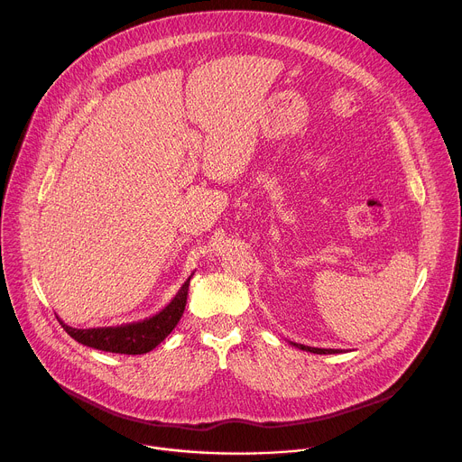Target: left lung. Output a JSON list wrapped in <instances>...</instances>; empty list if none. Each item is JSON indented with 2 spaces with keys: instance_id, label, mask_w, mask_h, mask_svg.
<instances>
[{
  "instance_id": "8db88e82",
  "label": "left lung",
  "mask_w": 462,
  "mask_h": 462,
  "mask_svg": "<svg viewBox=\"0 0 462 462\" xmlns=\"http://www.w3.org/2000/svg\"><path fill=\"white\" fill-rule=\"evenodd\" d=\"M291 346L301 349V351H309V353H314V355H337V353H344L342 349H321V347H309V346H303V344H294L291 342Z\"/></svg>"
}]
</instances>
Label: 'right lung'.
<instances>
[{"label":"right lung","instance_id":"obj_1","mask_svg":"<svg viewBox=\"0 0 462 462\" xmlns=\"http://www.w3.org/2000/svg\"><path fill=\"white\" fill-rule=\"evenodd\" d=\"M193 276V274H191ZM191 276L182 283L177 291L173 300L157 314L134 321L124 323L116 327H93V328H75L65 325L61 319V327L65 328L71 338L79 344L88 347L106 351V353H118V355H144L153 351L179 323L188 296V285Z\"/></svg>","mask_w":462,"mask_h":462}]
</instances>
